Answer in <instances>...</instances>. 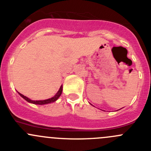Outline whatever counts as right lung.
I'll list each match as a JSON object with an SVG mask.
<instances>
[{
	"instance_id": "right-lung-1",
	"label": "right lung",
	"mask_w": 151,
	"mask_h": 151,
	"mask_svg": "<svg viewBox=\"0 0 151 151\" xmlns=\"http://www.w3.org/2000/svg\"><path fill=\"white\" fill-rule=\"evenodd\" d=\"M62 92H63V86H61L60 88L59 91H58V93H57L56 94H55V96H53V97L49 98V99H44V100H32V99H30L29 98H28L27 96H24V95L21 94V93H19V92H18V93H19V95L21 96V97H23V99H24L25 100L27 101L28 102H30V103L35 104V105H46V104L52 103V102H55V101L58 100V98L60 96Z\"/></svg>"
}]
</instances>
